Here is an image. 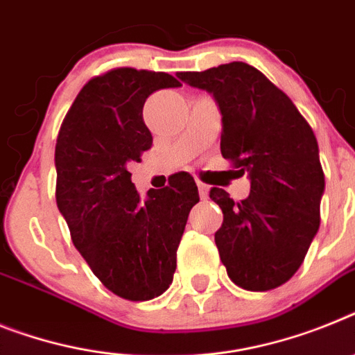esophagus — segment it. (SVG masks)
Here are the masks:
<instances>
[{
  "label": "esophagus",
  "mask_w": 355,
  "mask_h": 355,
  "mask_svg": "<svg viewBox=\"0 0 355 355\" xmlns=\"http://www.w3.org/2000/svg\"><path fill=\"white\" fill-rule=\"evenodd\" d=\"M196 186H198V195H200L202 200H207V196H209V186H205V184L202 182H198Z\"/></svg>",
  "instance_id": "34e87169"
}]
</instances>
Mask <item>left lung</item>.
Returning a JSON list of instances; mask_svg holds the SVG:
<instances>
[{"instance_id":"8db88e82","label":"left lung","mask_w":355,"mask_h":355,"mask_svg":"<svg viewBox=\"0 0 355 355\" xmlns=\"http://www.w3.org/2000/svg\"><path fill=\"white\" fill-rule=\"evenodd\" d=\"M177 76L213 95L223 159L251 180L240 204L218 187L209 193L223 213L214 233L220 260L245 291L279 287L300 269L320 229L324 175L314 132L293 101L247 62Z\"/></svg>"}]
</instances>
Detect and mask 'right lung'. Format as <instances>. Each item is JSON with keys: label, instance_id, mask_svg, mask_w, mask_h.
I'll use <instances>...</instances> for the list:
<instances>
[{"label": "right lung", "instance_id": "1", "mask_svg": "<svg viewBox=\"0 0 355 355\" xmlns=\"http://www.w3.org/2000/svg\"><path fill=\"white\" fill-rule=\"evenodd\" d=\"M178 86L169 73L135 68L95 77L71 104L55 144V200L71 242L104 287L130 302L168 291L187 216L200 200L187 173L141 198L128 171L153 142L142 119L146 99Z\"/></svg>", "mask_w": 355, "mask_h": 355}]
</instances>
